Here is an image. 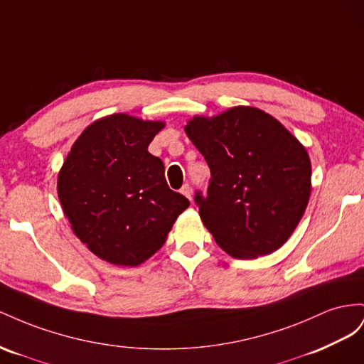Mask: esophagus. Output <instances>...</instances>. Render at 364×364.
<instances>
[{
  "mask_svg": "<svg viewBox=\"0 0 364 364\" xmlns=\"http://www.w3.org/2000/svg\"><path fill=\"white\" fill-rule=\"evenodd\" d=\"M181 193L186 196V198L192 200V189H191L189 184H184V186H183V188H181Z\"/></svg>",
  "mask_w": 364,
  "mask_h": 364,
  "instance_id": "34e87169",
  "label": "esophagus"
}]
</instances>
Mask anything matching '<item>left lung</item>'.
Instances as JSON below:
<instances>
[{
  "label": "left lung",
  "instance_id": "left-lung-1",
  "mask_svg": "<svg viewBox=\"0 0 364 364\" xmlns=\"http://www.w3.org/2000/svg\"><path fill=\"white\" fill-rule=\"evenodd\" d=\"M186 134L210 168L200 216L236 259L276 252L302 220L311 195V160L282 123L255 107L193 116Z\"/></svg>",
  "mask_w": 364,
  "mask_h": 364
}]
</instances>
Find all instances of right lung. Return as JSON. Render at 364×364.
<instances>
[{"mask_svg":"<svg viewBox=\"0 0 364 364\" xmlns=\"http://www.w3.org/2000/svg\"><path fill=\"white\" fill-rule=\"evenodd\" d=\"M166 127L111 114L82 131L58 175L71 230L109 264L137 267L157 253L189 200L169 189L164 166L148 152Z\"/></svg>","mask_w":364,"mask_h":364,"instance_id":"add662e5","label":"right lung"}]
</instances>
